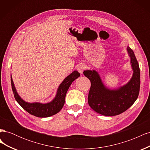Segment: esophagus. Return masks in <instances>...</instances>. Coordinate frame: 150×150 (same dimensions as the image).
Here are the masks:
<instances>
[{
  "mask_svg": "<svg viewBox=\"0 0 150 150\" xmlns=\"http://www.w3.org/2000/svg\"><path fill=\"white\" fill-rule=\"evenodd\" d=\"M85 69H86V66L84 64H80L78 66V67H77V70L78 71V72L80 74H83V72Z\"/></svg>",
  "mask_w": 150,
  "mask_h": 150,
  "instance_id": "esophagus-1",
  "label": "esophagus"
}]
</instances>
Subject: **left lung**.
I'll use <instances>...</instances> for the list:
<instances>
[{
	"label": "left lung",
	"mask_w": 150,
	"mask_h": 150,
	"mask_svg": "<svg viewBox=\"0 0 150 150\" xmlns=\"http://www.w3.org/2000/svg\"><path fill=\"white\" fill-rule=\"evenodd\" d=\"M127 51L131 59L133 73L128 83L119 88L110 89L106 87L96 71L83 72L91 81L88 104L99 114L106 116L120 115L132 106L138 97L140 88L139 64L133 51L129 46L127 47Z\"/></svg>",
	"instance_id": "1"
}]
</instances>
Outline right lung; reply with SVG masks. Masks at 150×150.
Wrapping results in <instances>:
<instances>
[{
  "label": "right lung",
  "instance_id": "1",
  "mask_svg": "<svg viewBox=\"0 0 150 150\" xmlns=\"http://www.w3.org/2000/svg\"><path fill=\"white\" fill-rule=\"evenodd\" d=\"M80 76L77 71H74L62 81L59 86L57 93L53 100L48 103H28L23 100L18 94L11 76V85L14 98L20 106L29 114L39 117H47L57 114L61 111L65 103L66 94L69 86L73 81Z\"/></svg>",
  "mask_w": 150,
  "mask_h": 150
}]
</instances>
